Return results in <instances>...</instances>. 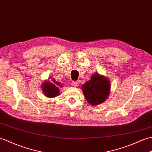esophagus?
<instances>
[{"label":"esophagus","mask_w":152,"mask_h":152,"mask_svg":"<svg viewBox=\"0 0 152 152\" xmlns=\"http://www.w3.org/2000/svg\"><path fill=\"white\" fill-rule=\"evenodd\" d=\"M72 86H74V87H77L78 86V81H74L72 82Z\"/></svg>","instance_id":"obj_1"}]
</instances>
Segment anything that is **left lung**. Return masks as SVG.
<instances>
[{
  "label": "left lung",
  "mask_w": 152,
  "mask_h": 152,
  "mask_svg": "<svg viewBox=\"0 0 152 152\" xmlns=\"http://www.w3.org/2000/svg\"><path fill=\"white\" fill-rule=\"evenodd\" d=\"M86 99L92 106L98 105L108 98L110 91L109 80L100 75L93 74L91 78L82 86Z\"/></svg>",
  "instance_id": "obj_1"
}]
</instances>
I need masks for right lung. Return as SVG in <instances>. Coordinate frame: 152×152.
I'll return each mask as SVG.
<instances>
[{"instance_id": "obj_1", "label": "right lung", "mask_w": 152, "mask_h": 152, "mask_svg": "<svg viewBox=\"0 0 152 152\" xmlns=\"http://www.w3.org/2000/svg\"><path fill=\"white\" fill-rule=\"evenodd\" d=\"M59 87H63L62 85L59 82H57L55 79H52L51 81H47L44 82L42 85V91L44 93L47 97L53 98L56 97L59 94Z\"/></svg>"}]
</instances>
